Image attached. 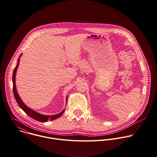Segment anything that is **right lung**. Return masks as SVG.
I'll return each instance as SVG.
<instances>
[{"label": "right lung", "instance_id": "1", "mask_svg": "<svg viewBox=\"0 0 157 157\" xmlns=\"http://www.w3.org/2000/svg\"><path fill=\"white\" fill-rule=\"evenodd\" d=\"M22 55H20L19 59H18V62L17 63V65L16 66V67L14 68V71H13V94H14V98L16 99V101H17L18 105H19V107L30 117H31L33 119L37 121H39V122H47L48 120H50V121H52V120H54L55 119H57L58 118L60 117L65 111V109L63 110V111L57 114V115H42V114H40L35 111H34L33 110H32L31 109H30L29 107H28L24 102L23 101H22V99H21V98L19 97L18 93L17 92V89H16V82H15V80H16V71H17V67L19 65V63H20V58H21V56ZM66 100H67V98H66Z\"/></svg>", "mask_w": 157, "mask_h": 157}]
</instances>
